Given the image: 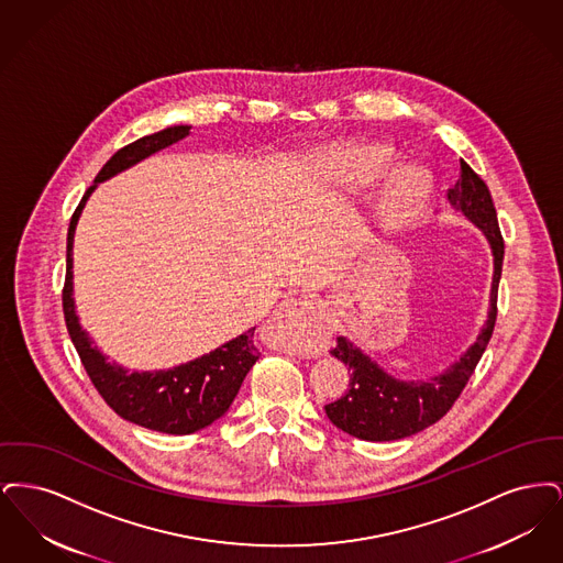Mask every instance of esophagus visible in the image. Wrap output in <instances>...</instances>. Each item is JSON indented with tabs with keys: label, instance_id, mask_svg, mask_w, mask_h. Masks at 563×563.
Instances as JSON below:
<instances>
[{
	"label": "esophagus",
	"instance_id": "obj_1",
	"mask_svg": "<svg viewBox=\"0 0 563 563\" xmlns=\"http://www.w3.org/2000/svg\"><path fill=\"white\" fill-rule=\"evenodd\" d=\"M322 319H324V310L319 301L306 295H289L278 303V308L269 319V324L272 329H278L285 333V344L289 349L299 352L306 349V344H310L308 335Z\"/></svg>",
	"mask_w": 563,
	"mask_h": 563
}]
</instances>
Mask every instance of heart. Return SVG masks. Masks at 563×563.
Wrapping results in <instances>:
<instances>
[{
    "mask_svg": "<svg viewBox=\"0 0 563 563\" xmlns=\"http://www.w3.org/2000/svg\"><path fill=\"white\" fill-rule=\"evenodd\" d=\"M397 152L382 143H346L322 154L331 186L346 198L375 194L372 221L382 232H393L422 213L432 194V177L422 166H401Z\"/></svg>",
    "mask_w": 563,
    "mask_h": 563,
    "instance_id": "b5f03b06",
    "label": "heart"
}]
</instances>
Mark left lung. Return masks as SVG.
<instances>
[{
	"mask_svg": "<svg viewBox=\"0 0 563 563\" xmlns=\"http://www.w3.org/2000/svg\"><path fill=\"white\" fill-rule=\"evenodd\" d=\"M445 200L455 213L464 214V219L479 228L485 241L489 242L494 274L487 319L477 340L460 354L457 361L441 374L424 379H401L386 372L346 335H340L331 354L349 367V390L338 401L324 405V413L331 424L356 439L397 441L429 429L430 424L441 420L460 397L492 338L505 260V242L500 236L492 194L482 177L466 162L460 161V177L455 186L448 189Z\"/></svg>",
	"mask_w": 563,
	"mask_h": 563,
	"instance_id": "8db88e82",
	"label": "left lung"
}]
</instances>
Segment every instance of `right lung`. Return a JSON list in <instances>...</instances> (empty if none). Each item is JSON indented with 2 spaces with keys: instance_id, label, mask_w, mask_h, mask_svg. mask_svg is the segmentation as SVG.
<instances>
[{
  "instance_id": "add662e5",
  "label": "right lung",
  "mask_w": 563,
  "mask_h": 563,
  "mask_svg": "<svg viewBox=\"0 0 563 563\" xmlns=\"http://www.w3.org/2000/svg\"><path fill=\"white\" fill-rule=\"evenodd\" d=\"M188 124L168 126L161 133L136 139L131 145L118 150L95 177V184L86 189L80 207L71 217L67 232V276L63 289V312L71 342L80 354L81 365L90 375L95 388L109 407L124 420L143 429L158 430L166 434H191L211 427L219 420L241 390L242 379L260 358L255 346V327L239 338L217 346L209 354L181 363L170 369L131 372L95 346L86 329H81L74 299V236L81 211L90 194L99 184L115 177L164 147L186 139Z\"/></svg>"
}]
</instances>
